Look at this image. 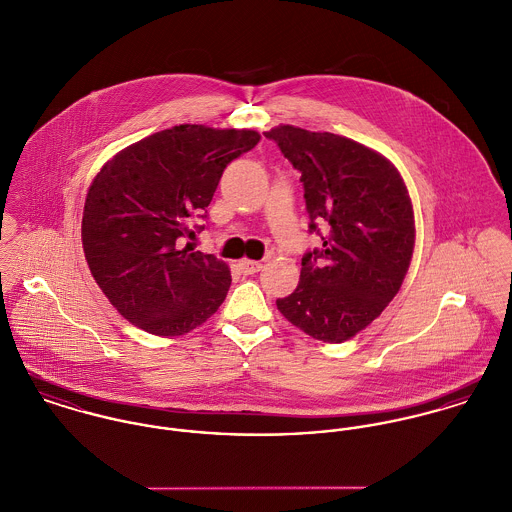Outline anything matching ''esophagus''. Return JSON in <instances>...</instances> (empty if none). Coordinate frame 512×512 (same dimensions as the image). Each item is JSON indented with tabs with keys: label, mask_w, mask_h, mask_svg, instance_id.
I'll list each match as a JSON object with an SVG mask.
<instances>
[{
	"label": "esophagus",
	"mask_w": 512,
	"mask_h": 512,
	"mask_svg": "<svg viewBox=\"0 0 512 512\" xmlns=\"http://www.w3.org/2000/svg\"><path fill=\"white\" fill-rule=\"evenodd\" d=\"M238 266H240L242 274H246V276L258 274V272L262 270V264H260V262H252V260H242Z\"/></svg>",
	"instance_id": "obj_1"
}]
</instances>
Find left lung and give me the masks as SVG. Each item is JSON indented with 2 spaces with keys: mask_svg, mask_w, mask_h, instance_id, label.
Returning <instances> with one entry per match:
<instances>
[{
  "mask_svg": "<svg viewBox=\"0 0 512 512\" xmlns=\"http://www.w3.org/2000/svg\"><path fill=\"white\" fill-rule=\"evenodd\" d=\"M264 136L301 173L309 232L323 240L303 254L297 288L276 305L309 337L343 343L404 282L416 236L408 189L390 161L353 140L295 126Z\"/></svg>",
  "mask_w": 512,
  "mask_h": 512,
  "instance_id": "8db88e82",
  "label": "left lung"
}]
</instances>
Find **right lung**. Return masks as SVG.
I'll return each instance as SVG.
<instances>
[{
  "mask_svg": "<svg viewBox=\"0 0 512 512\" xmlns=\"http://www.w3.org/2000/svg\"><path fill=\"white\" fill-rule=\"evenodd\" d=\"M260 142L254 130L183 124L110 159L90 185L82 215L88 268L110 303L151 335L203 325L224 301L230 270L215 254L183 246L207 220L222 171Z\"/></svg>",
  "mask_w": 512,
  "mask_h": 512,
  "instance_id": "1",
  "label": "right lung"
}]
</instances>
